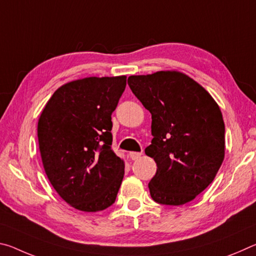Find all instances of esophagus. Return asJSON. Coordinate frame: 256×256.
<instances>
[{
	"mask_svg": "<svg viewBox=\"0 0 256 256\" xmlns=\"http://www.w3.org/2000/svg\"><path fill=\"white\" fill-rule=\"evenodd\" d=\"M142 156V152H134V151H132V152L128 154V157L131 158L132 160H138V158H140Z\"/></svg>",
	"mask_w": 256,
	"mask_h": 256,
	"instance_id": "1",
	"label": "esophagus"
}]
</instances>
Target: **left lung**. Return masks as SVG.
<instances>
[{
	"label": "left lung",
	"instance_id": "1",
	"mask_svg": "<svg viewBox=\"0 0 256 256\" xmlns=\"http://www.w3.org/2000/svg\"><path fill=\"white\" fill-rule=\"evenodd\" d=\"M132 92L151 112L154 138L146 154L157 172L150 196L160 204L182 206L209 186L224 158V123L211 94L178 71L128 76Z\"/></svg>",
	"mask_w": 256,
	"mask_h": 256
}]
</instances>
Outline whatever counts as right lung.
I'll return each mask as SVG.
<instances>
[{
    "label": "right lung",
    "instance_id": "obj_1",
    "mask_svg": "<svg viewBox=\"0 0 256 256\" xmlns=\"http://www.w3.org/2000/svg\"><path fill=\"white\" fill-rule=\"evenodd\" d=\"M126 76H90L60 86L38 120L42 166L58 196L76 210H105L116 200L123 159L112 150V112Z\"/></svg>",
    "mask_w": 256,
    "mask_h": 256
}]
</instances>
